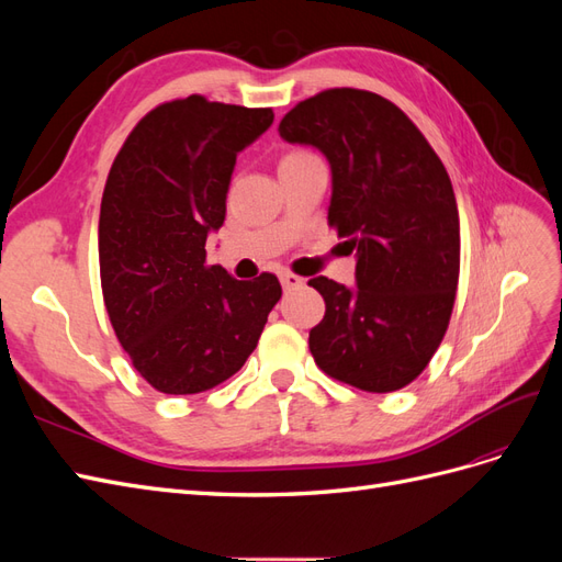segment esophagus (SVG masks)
Returning a JSON list of instances; mask_svg holds the SVG:
<instances>
[{
	"label": "esophagus",
	"mask_w": 562,
	"mask_h": 562,
	"mask_svg": "<svg viewBox=\"0 0 562 562\" xmlns=\"http://www.w3.org/2000/svg\"><path fill=\"white\" fill-rule=\"evenodd\" d=\"M281 285L285 288V291H293V288H300L302 283H304V279L302 277H297V274H291V271H281Z\"/></svg>",
	"instance_id": "1"
}]
</instances>
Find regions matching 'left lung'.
Instances as JSON below:
<instances>
[{"label": "left lung", "instance_id": "1", "mask_svg": "<svg viewBox=\"0 0 562 562\" xmlns=\"http://www.w3.org/2000/svg\"><path fill=\"white\" fill-rule=\"evenodd\" d=\"M279 135L328 159V223L356 255V285L310 279L326 300L310 333L316 366L372 394L411 384L448 330L459 281V213L443 161L403 110L359 89L302 100Z\"/></svg>", "mask_w": 562, "mask_h": 562}]
</instances>
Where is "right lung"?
Wrapping results in <instances>:
<instances>
[{"mask_svg":"<svg viewBox=\"0 0 562 562\" xmlns=\"http://www.w3.org/2000/svg\"><path fill=\"white\" fill-rule=\"evenodd\" d=\"M271 122L269 108L171 100L140 119L110 168L98 225L105 307L135 370L161 394L229 380L281 297L274 274L236 281L206 265L236 155Z\"/></svg>","mask_w":562,"mask_h":562,"instance_id":"right-lung-1","label":"right lung"}]
</instances>
